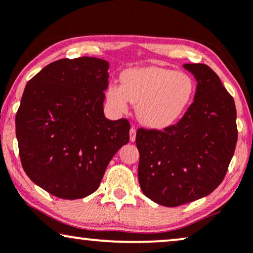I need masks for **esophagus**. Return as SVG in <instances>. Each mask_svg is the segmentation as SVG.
<instances>
[{
  "label": "esophagus",
  "instance_id": "obj_1",
  "mask_svg": "<svg viewBox=\"0 0 253 253\" xmlns=\"http://www.w3.org/2000/svg\"><path fill=\"white\" fill-rule=\"evenodd\" d=\"M136 133H137L136 127L132 126V127H131V129H130V140H131V141L136 140Z\"/></svg>",
  "mask_w": 253,
  "mask_h": 253
}]
</instances>
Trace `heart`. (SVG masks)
Returning <instances> with one entry per match:
<instances>
[{
    "instance_id": "b5f03b06",
    "label": "heart",
    "mask_w": 253,
    "mask_h": 253,
    "mask_svg": "<svg viewBox=\"0 0 253 253\" xmlns=\"http://www.w3.org/2000/svg\"><path fill=\"white\" fill-rule=\"evenodd\" d=\"M195 93L196 82L188 72L148 67L124 71L121 85L113 83L107 87L106 98L116 113H126L130 101L141 123L165 129L181 119Z\"/></svg>"
}]
</instances>
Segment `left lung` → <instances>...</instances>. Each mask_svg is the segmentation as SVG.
<instances>
[{"mask_svg": "<svg viewBox=\"0 0 253 253\" xmlns=\"http://www.w3.org/2000/svg\"><path fill=\"white\" fill-rule=\"evenodd\" d=\"M198 82L195 100L177 123L137 130L138 179L146 197L176 207L203 198L223 181L237 143L236 107L206 64H185Z\"/></svg>", "mask_w": 253, "mask_h": 253, "instance_id": "obj_1", "label": "left lung"}]
</instances>
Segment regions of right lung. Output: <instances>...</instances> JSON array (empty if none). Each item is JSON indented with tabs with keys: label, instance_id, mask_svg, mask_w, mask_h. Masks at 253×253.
Here are the masks:
<instances>
[{
	"label": "right lung",
	"instance_id": "right-lung-1",
	"mask_svg": "<svg viewBox=\"0 0 253 253\" xmlns=\"http://www.w3.org/2000/svg\"><path fill=\"white\" fill-rule=\"evenodd\" d=\"M109 63L61 58L30 79L16 115L23 169L31 181L62 199L87 197L129 143L130 122L103 114Z\"/></svg>",
	"mask_w": 253,
	"mask_h": 253
}]
</instances>
